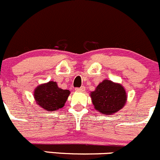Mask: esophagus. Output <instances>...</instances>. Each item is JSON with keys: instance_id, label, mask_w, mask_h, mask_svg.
Masks as SVG:
<instances>
[{"instance_id": "34e87169", "label": "esophagus", "mask_w": 160, "mask_h": 160, "mask_svg": "<svg viewBox=\"0 0 160 160\" xmlns=\"http://www.w3.org/2000/svg\"><path fill=\"white\" fill-rule=\"evenodd\" d=\"M75 90H76V91H78V92H84L85 90V87L82 86V87H80V88H75Z\"/></svg>"}]
</instances>
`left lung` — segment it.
<instances>
[{
    "label": "left lung",
    "mask_w": 160,
    "mask_h": 160,
    "mask_svg": "<svg viewBox=\"0 0 160 160\" xmlns=\"http://www.w3.org/2000/svg\"><path fill=\"white\" fill-rule=\"evenodd\" d=\"M95 109L104 114H112L123 108L127 96L124 87L110 80H104L91 92Z\"/></svg>",
    "instance_id": "8db88e82"
}]
</instances>
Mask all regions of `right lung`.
I'll use <instances>...</instances> for the list:
<instances>
[{
    "mask_svg": "<svg viewBox=\"0 0 160 160\" xmlns=\"http://www.w3.org/2000/svg\"><path fill=\"white\" fill-rule=\"evenodd\" d=\"M69 94V90L60 88L57 82H49L35 89L34 98L41 107L48 111H53L64 107Z\"/></svg>",
    "mask_w": 160,
    "mask_h": 160,
    "instance_id": "1",
    "label": "right lung"
}]
</instances>
